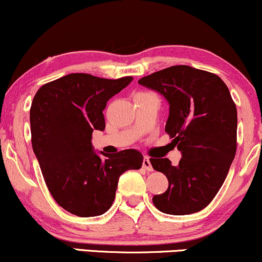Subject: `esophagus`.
<instances>
[{
	"instance_id": "34e87169",
	"label": "esophagus",
	"mask_w": 262,
	"mask_h": 262,
	"mask_svg": "<svg viewBox=\"0 0 262 262\" xmlns=\"http://www.w3.org/2000/svg\"><path fill=\"white\" fill-rule=\"evenodd\" d=\"M143 169L146 171H152V166H151V162H150V159L148 156H145L143 160Z\"/></svg>"
}]
</instances>
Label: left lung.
<instances>
[{"label":"left lung","instance_id":"obj_1","mask_svg":"<svg viewBox=\"0 0 262 262\" xmlns=\"http://www.w3.org/2000/svg\"><path fill=\"white\" fill-rule=\"evenodd\" d=\"M138 82L169 102L165 132L182 154L177 166L166 158L150 159L169 180L152 203L166 214L200 212L218 193L236 152L237 116L229 90L215 74L187 65L170 66Z\"/></svg>","mask_w":262,"mask_h":262}]
</instances>
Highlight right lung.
Wrapping results in <instances>:
<instances>
[{"label": "right lung", "mask_w": 262, "mask_h": 262, "mask_svg": "<svg viewBox=\"0 0 262 262\" xmlns=\"http://www.w3.org/2000/svg\"><path fill=\"white\" fill-rule=\"evenodd\" d=\"M132 80L70 74L45 83L33 98V151L53 198L71 214H103L112 206L119 176L141 167L143 155L137 150L101 159L91 143L92 132L106 127L107 101Z\"/></svg>", "instance_id": "add662e5"}]
</instances>
